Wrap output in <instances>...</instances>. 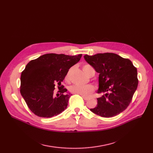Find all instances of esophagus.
Segmentation results:
<instances>
[{
	"label": "esophagus",
	"instance_id": "esophagus-1",
	"mask_svg": "<svg viewBox=\"0 0 153 153\" xmlns=\"http://www.w3.org/2000/svg\"><path fill=\"white\" fill-rule=\"evenodd\" d=\"M83 97V99L85 100H87L88 99H89V98L88 97Z\"/></svg>",
	"mask_w": 153,
	"mask_h": 153
}]
</instances>
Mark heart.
Returning a JSON list of instances; mask_svg holds the SVG:
<instances>
[{
  "instance_id": "1",
  "label": "heart",
  "mask_w": 153,
  "mask_h": 153,
  "mask_svg": "<svg viewBox=\"0 0 153 153\" xmlns=\"http://www.w3.org/2000/svg\"><path fill=\"white\" fill-rule=\"evenodd\" d=\"M83 71L84 73L89 77H92L95 74L94 69L89 64H85L82 66ZM66 81L69 80V74H67L65 77ZM95 90V87L92 84H88L86 85H73L69 87V91L72 94L80 95L83 97H88L92 93H93Z\"/></svg>"
}]
</instances>
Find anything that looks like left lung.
<instances>
[{
    "mask_svg": "<svg viewBox=\"0 0 153 153\" xmlns=\"http://www.w3.org/2000/svg\"><path fill=\"white\" fill-rule=\"evenodd\" d=\"M85 61L99 73L97 105L91 108L102 117H112L124 111L130 105L137 89V69L128 59L112 53L85 55Z\"/></svg>",
    "mask_w": 153,
    "mask_h": 153,
    "instance_id": "8db88e82",
    "label": "left lung"
}]
</instances>
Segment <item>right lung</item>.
<instances>
[{"mask_svg": "<svg viewBox=\"0 0 153 153\" xmlns=\"http://www.w3.org/2000/svg\"><path fill=\"white\" fill-rule=\"evenodd\" d=\"M82 55L48 53L27 64L21 74L20 93L35 115L50 118L66 108L71 94H66L68 90L61 83L69 69L79 61ZM56 85L59 91L55 94Z\"/></svg>", "mask_w": 153, "mask_h": 153, "instance_id": "add662e5", "label": "right lung"}]
</instances>
